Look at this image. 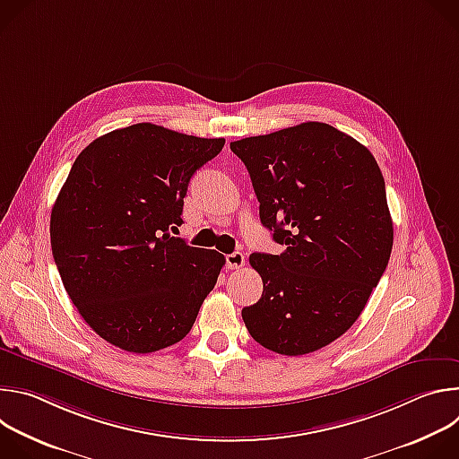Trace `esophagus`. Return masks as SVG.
I'll return each instance as SVG.
<instances>
[{"mask_svg": "<svg viewBox=\"0 0 459 459\" xmlns=\"http://www.w3.org/2000/svg\"><path fill=\"white\" fill-rule=\"evenodd\" d=\"M230 156V151H229V145L223 149V160ZM227 265L229 267H243L245 265V254L241 252V245L236 243L234 247V252L227 254Z\"/></svg>", "mask_w": 459, "mask_h": 459, "instance_id": "esophagus-1", "label": "esophagus"}]
</instances>
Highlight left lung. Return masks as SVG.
<instances>
[{"mask_svg": "<svg viewBox=\"0 0 459 459\" xmlns=\"http://www.w3.org/2000/svg\"><path fill=\"white\" fill-rule=\"evenodd\" d=\"M225 140L138 123L76 158L50 214L61 281L91 329L136 354L181 342L225 257L179 236L192 174Z\"/></svg>", "mask_w": 459, "mask_h": 459, "instance_id": "8db88e82", "label": "left lung"}]
</instances>
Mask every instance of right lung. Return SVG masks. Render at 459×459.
<instances>
[{"mask_svg":"<svg viewBox=\"0 0 459 459\" xmlns=\"http://www.w3.org/2000/svg\"><path fill=\"white\" fill-rule=\"evenodd\" d=\"M245 163L259 220L280 254H257L264 280L241 317L273 352L301 356L345 334L381 280L394 239L372 154L325 123L230 143Z\"/></svg>","mask_w":459,"mask_h":459,"instance_id":"obj_1","label":"right lung"}]
</instances>
